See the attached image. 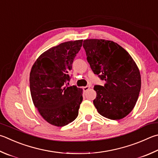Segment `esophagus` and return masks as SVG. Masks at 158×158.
Here are the masks:
<instances>
[{
  "instance_id": "34e87169",
  "label": "esophagus",
  "mask_w": 158,
  "mask_h": 158,
  "mask_svg": "<svg viewBox=\"0 0 158 158\" xmlns=\"http://www.w3.org/2000/svg\"><path fill=\"white\" fill-rule=\"evenodd\" d=\"M89 88H90V86H85V87H83V90L84 92H86L88 90H89Z\"/></svg>"
}]
</instances>
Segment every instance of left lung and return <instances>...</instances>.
Instances as JSON below:
<instances>
[{
  "label": "left lung",
  "mask_w": 158,
  "mask_h": 158,
  "mask_svg": "<svg viewBox=\"0 0 158 158\" xmlns=\"http://www.w3.org/2000/svg\"><path fill=\"white\" fill-rule=\"evenodd\" d=\"M83 47L92 70L104 85H96L93 104L108 119L124 118L133 110L141 89V76L130 54L117 43L104 39H86Z\"/></svg>",
  "instance_id": "1"
}]
</instances>
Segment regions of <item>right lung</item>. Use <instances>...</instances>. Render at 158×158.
I'll list each match as a JSON object with an SVG mask.
<instances>
[{"label": "right lung", "instance_id": "obj_1", "mask_svg": "<svg viewBox=\"0 0 158 158\" xmlns=\"http://www.w3.org/2000/svg\"><path fill=\"white\" fill-rule=\"evenodd\" d=\"M82 42L68 41L50 48L31 68L30 88L34 104L43 118L56 127H64L78 116L82 90L68 85L67 82L70 80L72 64Z\"/></svg>", "mask_w": 158, "mask_h": 158}]
</instances>
